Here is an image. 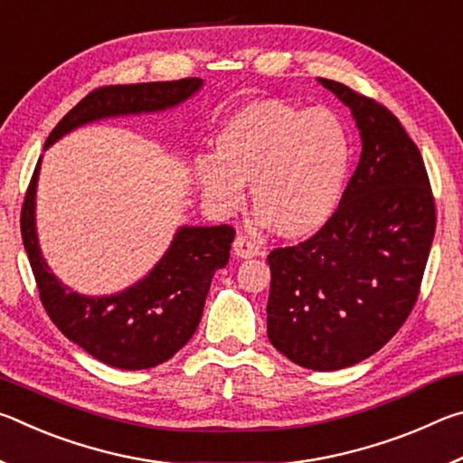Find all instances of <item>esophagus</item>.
I'll return each mask as SVG.
<instances>
[{
  "label": "esophagus",
  "instance_id": "1",
  "mask_svg": "<svg viewBox=\"0 0 463 463\" xmlns=\"http://www.w3.org/2000/svg\"><path fill=\"white\" fill-rule=\"evenodd\" d=\"M232 250H234V255H237V257H242V260H250V257L260 255V247H257L255 242L250 241V239L242 237V234H239V237L234 239V242H232Z\"/></svg>",
  "mask_w": 463,
  "mask_h": 463
}]
</instances>
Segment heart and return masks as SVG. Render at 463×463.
<instances>
[{"label":"heart","mask_w":463,"mask_h":463,"mask_svg":"<svg viewBox=\"0 0 463 463\" xmlns=\"http://www.w3.org/2000/svg\"><path fill=\"white\" fill-rule=\"evenodd\" d=\"M214 156H198L194 171L216 213L239 210L242 184H253L250 198L261 222L281 239H307L339 208L354 146L331 109L257 99L224 122Z\"/></svg>","instance_id":"1"}]
</instances>
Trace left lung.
<instances>
[{
	"mask_svg": "<svg viewBox=\"0 0 463 463\" xmlns=\"http://www.w3.org/2000/svg\"><path fill=\"white\" fill-rule=\"evenodd\" d=\"M318 83L354 114L362 156L331 221L269 253L268 336L289 362L335 372L380 351L409 318L435 237V202L396 116L347 85Z\"/></svg>",
	"mask_w": 463,
	"mask_h": 463,
	"instance_id": "8db88e82",
	"label": "left lung"
}]
</instances>
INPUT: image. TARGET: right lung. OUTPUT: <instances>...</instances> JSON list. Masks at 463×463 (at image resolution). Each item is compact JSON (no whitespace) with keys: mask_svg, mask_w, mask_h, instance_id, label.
I'll use <instances>...</instances> for the list:
<instances>
[{"mask_svg":"<svg viewBox=\"0 0 463 463\" xmlns=\"http://www.w3.org/2000/svg\"><path fill=\"white\" fill-rule=\"evenodd\" d=\"M203 81L108 85L85 96L46 138L44 148L90 122L175 108L202 90ZM43 156L22 206V241L33 265L44 310L69 341L101 364L146 370L174 357L200 325L203 302L216 269L229 263L234 229L179 226L165 255L137 284L109 296H83L62 284L46 265L36 232V185Z\"/></svg>","mask_w":463,"mask_h":463,"instance_id":"add662e5","label":"right lung"}]
</instances>
